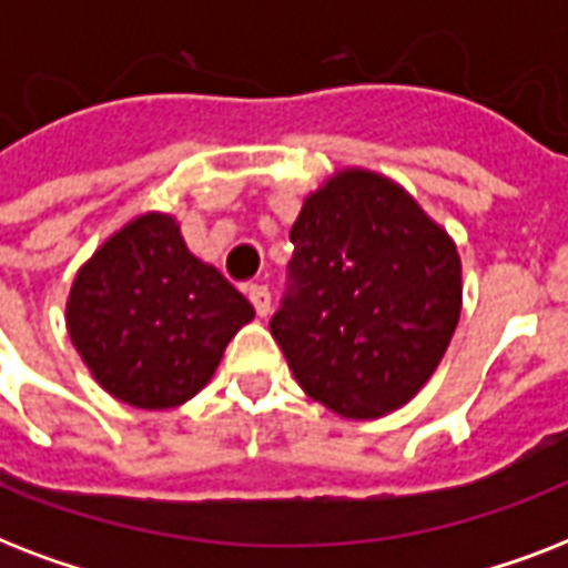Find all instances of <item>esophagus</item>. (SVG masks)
Wrapping results in <instances>:
<instances>
[{
	"label": "esophagus",
	"instance_id": "34e87169",
	"mask_svg": "<svg viewBox=\"0 0 568 568\" xmlns=\"http://www.w3.org/2000/svg\"><path fill=\"white\" fill-rule=\"evenodd\" d=\"M247 297L253 303V310H256L258 318H267V312H271V292H267V285L253 283L247 288Z\"/></svg>",
	"mask_w": 568,
	"mask_h": 568
}]
</instances>
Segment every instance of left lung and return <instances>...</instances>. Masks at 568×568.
<instances>
[{"label":"left lung","mask_w":568,"mask_h":568,"mask_svg":"<svg viewBox=\"0 0 568 568\" xmlns=\"http://www.w3.org/2000/svg\"><path fill=\"white\" fill-rule=\"evenodd\" d=\"M288 239V292L271 318L303 392L379 418L430 379L459 321L448 232L386 176L342 171L306 196Z\"/></svg>","instance_id":"left-lung-1"}]
</instances>
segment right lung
I'll use <instances>...</instances> for the list:
<instances>
[{
    "label": "right lung",
    "mask_w": 568,
    "mask_h": 568,
    "mask_svg": "<svg viewBox=\"0 0 568 568\" xmlns=\"http://www.w3.org/2000/svg\"><path fill=\"white\" fill-rule=\"evenodd\" d=\"M253 306L191 256L171 214H141L75 274L67 329L109 395L141 409L185 404L212 379Z\"/></svg>",
    "instance_id": "add662e5"
}]
</instances>
